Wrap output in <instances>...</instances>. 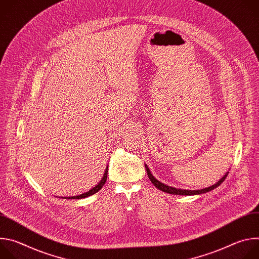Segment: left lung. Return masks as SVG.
<instances>
[{
  "mask_svg": "<svg viewBox=\"0 0 259 259\" xmlns=\"http://www.w3.org/2000/svg\"><path fill=\"white\" fill-rule=\"evenodd\" d=\"M145 165V169H146V172H147V176H149L150 180L153 182L154 186L164 192V193H168V194H171V195H178V196H195V195H201V194H205V193H208L214 189H216L217 187H219L221 183H223L225 181V179L227 178L229 172H227L223 177H221L215 184H213V186L209 187V188H205V189H202V190H197V191H194V190H182V189H176V188H173V187H169L167 186V184H164L163 182L157 180V178L154 177V175L152 174L151 170L149 169V167H147L146 164Z\"/></svg>",
  "mask_w": 259,
  "mask_h": 259,
  "instance_id": "1",
  "label": "left lung"
}]
</instances>
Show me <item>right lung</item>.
<instances>
[{
  "instance_id": "add662e5",
  "label": "right lung",
  "mask_w": 259,
  "mask_h": 259,
  "mask_svg": "<svg viewBox=\"0 0 259 259\" xmlns=\"http://www.w3.org/2000/svg\"><path fill=\"white\" fill-rule=\"evenodd\" d=\"M107 169H108V166H106L105 168V171H104V174L101 178V180L96 184V186L94 188H92L90 191L82 194V195H78V196H73V197H63L62 199H67V200H72V199H84V198H87V197H90L94 194H96L98 191L101 190V188L105 184V181H106V178H107ZM59 198V197H58Z\"/></svg>"
}]
</instances>
